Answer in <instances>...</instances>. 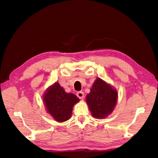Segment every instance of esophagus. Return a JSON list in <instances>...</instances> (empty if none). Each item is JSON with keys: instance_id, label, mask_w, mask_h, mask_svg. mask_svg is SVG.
I'll use <instances>...</instances> for the list:
<instances>
[{"instance_id": "1", "label": "esophagus", "mask_w": 158, "mask_h": 158, "mask_svg": "<svg viewBox=\"0 0 158 158\" xmlns=\"http://www.w3.org/2000/svg\"><path fill=\"white\" fill-rule=\"evenodd\" d=\"M77 97H79L80 99H83V98H84V93H83V92H79L77 93Z\"/></svg>"}]
</instances>
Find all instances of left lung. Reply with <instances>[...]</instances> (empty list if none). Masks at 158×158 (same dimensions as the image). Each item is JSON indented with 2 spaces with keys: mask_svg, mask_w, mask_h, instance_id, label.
I'll use <instances>...</instances> for the list:
<instances>
[{
  "mask_svg": "<svg viewBox=\"0 0 158 158\" xmlns=\"http://www.w3.org/2000/svg\"><path fill=\"white\" fill-rule=\"evenodd\" d=\"M117 98V89L97 77L85 99L92 115L96 119H105L113 111Z\"/></svg>",
  "mask_w": 158,
  "mask_h": 158,
  "instance_id": "left-lung-1",
  "label": "left lung"
}]
</instances>
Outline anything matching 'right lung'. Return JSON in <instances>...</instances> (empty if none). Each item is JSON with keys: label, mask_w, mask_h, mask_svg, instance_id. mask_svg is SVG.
<instances>
[{"label": "right lung", "mask_w": 158, "mask_h": 158, "mask_svg": "<svg viewBox=\"0 0 158 158\" xmlns=\"http://www.w3.org/2000/svg\"><path fill=\"white\" fill-rule=\"evenodd\" d=\"M43 100L48 113L58 122H64L71 117L74 105L79 98L72 93H67L58 82L50 85L43 94Z\"/></svg>", "instance_id": "right-lung-1"}]
</instances>
